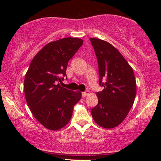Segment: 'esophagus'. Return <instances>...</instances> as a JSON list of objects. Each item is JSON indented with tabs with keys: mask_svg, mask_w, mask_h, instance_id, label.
Listing matches in <instances>:
<instances>
[{
	"mask_svg": "<svg viewBox=\"0 0 161 161\" xmlns=\"http://www.w3.org/2000/svg\"><path fill=\"white\" fill-rule=\"evenodd\" d=\"M89 94H90V92H89V91H86V92H82V97L88 96Z\"/></svg>",
	"mask_w": 161,
	"mask_h": 161,
	"instance_id": "1",
	"label": "esophagus"
}]
</instances>
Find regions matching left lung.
Masks as SVG:
<instances>
[{
    "label": "left lung",
    "mask_w": 161,
    "mask_h": 161,
    "mask_svg": "<svg viewBox=\"0 0 161 161\" xmlns=\"http://www.w3.org/2000/svg\"><path fill=\"white\" fill-rule=\"evenodd\" d=\"M99 65L98 104L91 110L94 121L112 129L124 121L134 102L136 81L132 67L116 47L104 40L90 38ZM104 81V83L103 81Z\"/></svg>",
    "instance_id": "left-lung-1"
}]
</instances>
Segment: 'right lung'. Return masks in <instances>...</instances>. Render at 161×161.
Returning a JSON list of instances; mask_svg holds the SVG:
<instances>
[{"label": "right lung", "instance_id": "add662e5", "mask_svg": "<svg viewBox=\"0 0 161 161\" xmlns=\"http://www.w3.org/2000/svg\"><path fill=\"white\" fill-rule=\"evenodd\" d=\"M83 40L64 37L49 42L31 62L24 80L27 103L32 115L51 130L62 129L72 118L73 107L81 99L80 92L60 86L66 76L68 62L75 55Z\"/></svg>", "mask_w": 161, "mask_h": 161}]
</instances>
